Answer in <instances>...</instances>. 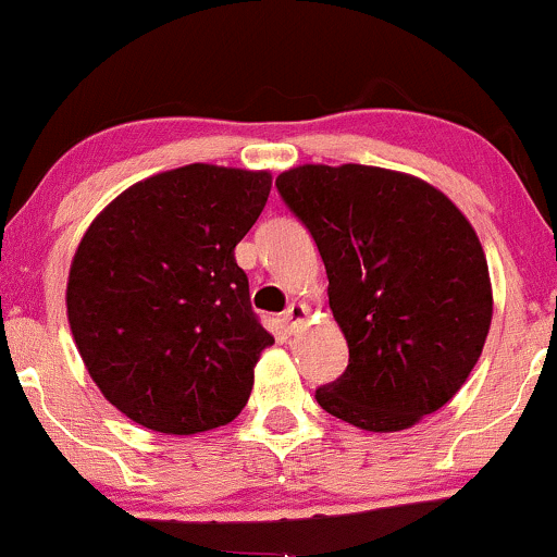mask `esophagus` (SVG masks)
<instances>
[{
  "label": "esophagus",
  "instance_id": "esophagus-1",
  "mask_svg": "<svg viewBox=\"0 0 557 557\" xmlns=\"http://www.w3.org/2000/svg\"><path fill=\"white\" fill-rule=\"evenodd\" d=\"M306 314H309V311H306V306L304 304H290L285 309V314H283V322H285V330L287 332H296L300 324L306 322Z\"/></svg>",
  "mask_w": 557,
  "mask_h": 557
}]
</instances>
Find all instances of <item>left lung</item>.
<instances>
[{
  "instance_id": "obj_1",
  "label": "left lung",
  "mask_w": 557,
  "mask_h": 557,
  "mask_svg": "<svg viewBox=\"0 0 557 557\" xmlns=\"http://www.w3.org/2000/svg\"><path fill=\"white\" fill-rule=\"evenodd\" d=\"M327 270L348 367L317 387L332 417L398 432L443 408L482 356L487 259L456 203L419 177L363 164H304L277 177Z\"/></svg>"
}]
</instances>
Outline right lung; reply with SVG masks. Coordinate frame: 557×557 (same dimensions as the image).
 <instances>
[{
	"instance_id": "obj_1",
	"label": "right lung",
	"mask_w": 557,
	"mask_h": 557,
	"mask_svg": "<svg viewBox=\"0 0 557 557\" xmlns=\"http://www.w3.org/2000/svg\"><path fill=\"white\" fill-rule=\"evenodd\" d=\"M270 188V172L188 164L127 188L83 235L70 330L104 398L146 430L207 432L246 406L274 337L235 246Z\"/></svg>"
}]
</instances>
